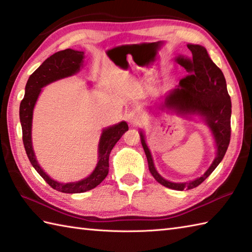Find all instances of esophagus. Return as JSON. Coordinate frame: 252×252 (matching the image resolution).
Here are the masks:
<instances>
[{
    "mask_svg": "<svg viewBox=\"0 0 252 252\" xmlns=\"http://www.w3.org/2000/svg\"><path fill=\"white\" fill-rule=\"evenodd\" d=\"M126 120L130 123L131 126H136L140 125L142 122V116L140 112H138L136 109H131L129 112L126 114Z\"/></svg>",
    "mask_w": 252,
    "mask_h": 252,
    "instance_id": "34e87169",
    "label": "esophagus"
}]
</instances>
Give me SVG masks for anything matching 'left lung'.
<instances>
[{
  "label": "left lung",
  "instance_id": "8db88e82",
  "mask_svg": "<svg viewBox=\"0 0 252 252\" xmlns=\"http://www.w3.org/2000/svg\"><path fill=\"white\" fill-rule=\"evenodd\" d=\"M190 57L180 56L175 62L184 67L187 76L178 87L165 96L163 108L182 116L201 117L211 130L217 145V156L205 174L184 183H174L163 179L154 165L153 157L146 145L145 136L141 131V143L147 157L148 168L158 183L175 190L195 189L210 175L225 155L231 140L232 101L229 97L224 74L211 61L205 47L187 44Z\"/></svg>",
  "mask_w": 252,
  "mask_h": 252
}]
</instances>
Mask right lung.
<instances>
[{
    "instance_id": "right-lung-1",
    "label": "right lung",
    "mask_w": 252,
    "mask_h": 252,
    "mask_svg": "<svg viewBox=\"0 0 252 252\" xmlns=\"http://www.w3.org/2000/svg\"><path fill=\"white\" fill-rule=\"evenodd\" d=\"M84 53L67 49L60 51L45 60L42 65L29 77L26 84L25 97L21 100L19 107V118L23 129V142L31 164L42 178L53 189L66 192V194H78L95 189L108 174L109 171V155L116 143L120 140L123 133L129 130L127 123L121 121L115 126L106 127L101 132L98 143V161L94 171L88 178L71 183H60L47 175L37 163L31 141L32 115L36 99L41 93V89L45 85L66 77L77 73L82 66Z\"/></svg>"
}]
</instances>
